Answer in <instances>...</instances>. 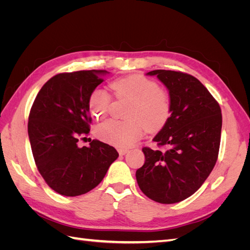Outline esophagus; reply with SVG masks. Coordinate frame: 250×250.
I'll use <instances>...</instances> for the list:
<instances>
[{
    "mask_svg": "<svg viewBox=\"0 0 250 250\" xmlns=\"http://www.w3.org/2000/svg\"><path fill=\"white\" fill-rule=\"evenodd\" d=\"M128 151H129V150H127V149H119L118 152H119L120 155H125L128 152Z\"/></svg>",
    "mask_w": 250,
    "mask_h": 250,
    "instance_id": "obj_1",
    "label": "esophagus"
}]
</instances>
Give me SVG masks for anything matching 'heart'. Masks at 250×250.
Wrapping results in <instances>:
<instances>
[{"instance_id":"heart-1","label":"heart","mask_w":250,"mask_h":250,"mask_svg":"<svg viewBox=\"0 0 250 250\" xmlns=\"http://www.w3.org/2000/svg\"><path fill=\"white\" fill-rule=\"evenodd\" d=\"M113 94L119 99H128L131 104L127 109L129 120H107L97 127V137L110 145L128 148L137 143L144 133L157 131L168 122L172 111V100L167 89L143 75L120 78L111 83ZM88 108L96 119L107 116L111 96L101 87H96L88 97Z\"/></svg>"}]
</instances>
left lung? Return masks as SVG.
Segmentation results:
<instances>
[{"label": "left lung", "instance_id": "obj_1", "mask_svg": "<svg viewBox=\"0 0 250 250\" xmlns=\"http://www.w3.org/2000/svg\"><path fill=\"white\" fill-rule=\"evenodd\" d=\"M147 75H156L167 86L172 111L153 139L166 150L144 147L146 161L135 176L150 199L176 203L197 191L215 167L221 140V108L208 88L190 74L155 70Z\"/></svg>", "mask_w": 250, "mask_h": 250}]
</instances>
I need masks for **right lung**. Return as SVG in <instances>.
<instances>
[{
	"mask_svg": "<svg viewBox=\"0 0 250 250\" xmlns=\"http://www.w3.org/2000/svg\"><path fill=\"white\" fill-rule=\"evenodd\" d=\"M103 70L60 73L37 94L29 113L28 134L37 170L47 185L63 196L93 190L119 153L112 146L93 140L78 147L89 134L88 97L104 81Z\"/></svg>",
	"mask_w": 250,
	"mask_h": 250,
	"instance_id": "1",
	"label": "right lung"
}]
</instances>
